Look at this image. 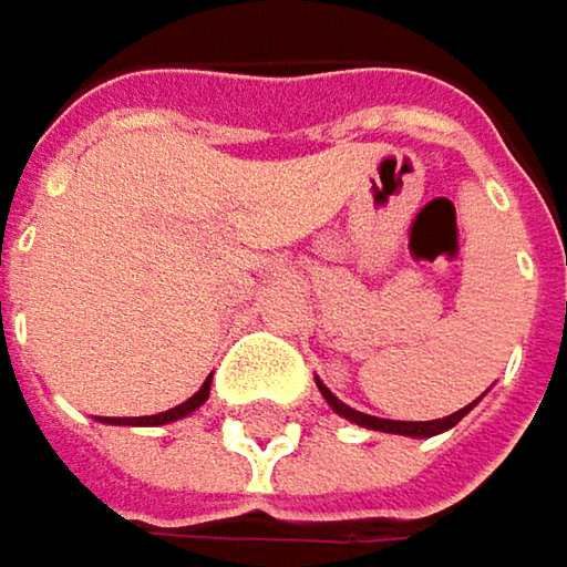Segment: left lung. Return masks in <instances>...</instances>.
<instances>
[{
  "label": "left lung",
  "mask_w": 567,
  "mask_h": 567,
  "mask_svg": "<svg viewBox=\"0 0 567 567\" xmlns=\"http://www.w3.org/2000/svg\"><path fill=\"white\" fill-rule=\"evenodd\" d=\"M317 386H320V393H323V400L333 406V413H340L343 420H350V423L357 425H367V429H377V432H396V435H413V439H429V435H439V432H445V429H452V425L458 423L475 403H468L465 410H458V413H452V416H442V420H432V423H400V420H380V416H367V413H357L353 406H347L343 400H337L320 380H317Z\"/></svg>",
  "instance_id": "1"
}]
</instances>
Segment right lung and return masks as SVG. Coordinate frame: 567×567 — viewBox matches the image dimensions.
<instances>
[{"mask_svg": "<svg viewBox=\"0 0 567 567\" xmlns=\"http://www.w3.org/2000/svg\"><path fill=\"white\" fill-rule=\"evenodd\" d=\"M207 396H210V380H204V386H200L187 403H181V406H174V410H167V413H157V416H135V420H122V416H118V420H115V416H99V420L109 425H167L174 423V420L190 416L194 410H200Z\"/></svg>", "mask_w": 567, "mask_h": 567, "instance_id": "add662e5", "label": "right lung"}]
</instances>
